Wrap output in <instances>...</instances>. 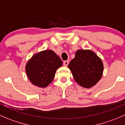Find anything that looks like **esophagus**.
<instances>
[{"instance_id": "obj_1", "label": "esophagus", "mask_w": 125, "mask_h": 125, "mask_svg": "<svg viewBox=\"0 0 125 125\" xmlns=\"http://www.w3.org/2000/svg\"><path fill=\"white\" fill-rule=\"evenodd\" d=\"M69 63V61L68 60H65V61L63 62V65L64 66H67Z\"/></svg>"}]
</instances>
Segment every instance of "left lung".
Here are the masks:
<instances>
[{"label":"left lung","instance_id":"8db88e82","mask_svg":"<svg viewBox=\"0 0 125 125\" xmlns=\"http://www.w3.org/2000/svg\"><path fill=\"white\" fill-rule=\"evenodd\" d=\"M76 82L84 88H91L102 77L103 63L101 59L90 50H77L75 57L68 65Z\"/></svg>","mask_w":125,"mask_h":125}]
</instances>
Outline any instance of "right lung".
<instances>
[{
  "mask_svg": "<svg viewBox=\"0 0 125 125\" xmlns=\"http://www.w3.org/2000/svg\"><path fill=\"white\" fill-rule=\"evenodd\" d=\"M62 65V61L53 51L45 50L32 56L25 65V71L32 84L44 88L53 81Z\"/></svg>",
  "mask_w": 125,
  "mask_h": 125,
  "instance_id": "obj_1",
  "label": "right lung"
}]
</instances>
